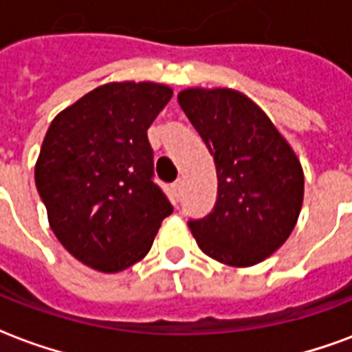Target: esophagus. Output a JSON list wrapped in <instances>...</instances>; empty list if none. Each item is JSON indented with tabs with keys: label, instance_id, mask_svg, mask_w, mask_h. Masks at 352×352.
Instances as JSON below:
<instances>
[{
	"label": "esophagus",
	"instance_id": "obj_1",
	"mask_svg": "<svg viewBox=\"0 0 352 352\" xmlns=\"http://www.w3.org/2000/svg\"><path fill=\"white\" fill-rule=\"evenodd\" d=\"M181 190H182V181L179 179V181L173 182V194H175V197H181Z\"/></svg>",
	"mask_w": 352,
	"mask_h": 352
}]
</instances>
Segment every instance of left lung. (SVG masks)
I'll return each mask as SVG.
<instances>
[{
    "label": "left lung",
    "mask_w": 352,
    "mask_h": 352,
    "mask_svg": "<svg viewBox=\"0 0 352 352\" xmlns=\"http://www.w3.org/2000/svg\"><path fill=\"white\" fill-rule=\"evenodd\" d=\"M177 99L218 173L216 205L188 227L210 258L234 267L258 264L297 223L305 195L301 162L265 112L241 92L186 88Z\"/></svg>",
    "instance_id": "1"
}]
</instances>
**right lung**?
<instances>
[{
  "label": "right lung",
  "instance_id": "add662e5",
  "mask_svg": "<svg viewBox=\"0 0 352 352\" xmlns=\"http://www.w3.org/2000/svg\"><path fill=\"white\" fill-rule=\"evenodd\" d=\"M173 90L158 82H109L51 122L34 182L51 230L92 270L118 273L149 253L173 206L153 182L147 140Z\"/></svg>",
  "mask_w": 352,
  "mask_h": 352
}]
</instances>
